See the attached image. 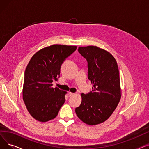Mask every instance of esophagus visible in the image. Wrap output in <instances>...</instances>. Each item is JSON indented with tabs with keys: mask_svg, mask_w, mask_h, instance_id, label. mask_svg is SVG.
I'll list each match as a JSON object with an SVG mask.
<instances>
[{
	"mask_svg": "<svg viewBox=\"0 0 149 149\" xmlns=\"http://www.w3.org/2000/svg\"><path fill=\"white\" fill-rule=\"evenodd\" d=\"M68 94H69V97H71V96H73V95L75 94V93H72V92H69Z\"/></svg>",
	"mask_w": 149,
	"mask_h": 149,
	"instance_id": "obj_1",
	"label": "esophagus"
}]
</instances>
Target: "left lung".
<instances>
[{
  "label": "left lung",
  "mask_w": 149,
  "mask_h": 149,
  "mask_svg": "<svg viewBox=\"0 0 149 149\" xmlns=\"http://www.w3.org/2000/svg\"><path fill=\"white\" fill-rule=\"evenodd\" d=\"M78 51L88 61V79L93 87L92 92L81 93V103L75 113L83 122L93 126L106 121L120 102L118 67L112 55L99 47H79Z\"/></svg>",
  "instance_id": "1"
}]
</instances>
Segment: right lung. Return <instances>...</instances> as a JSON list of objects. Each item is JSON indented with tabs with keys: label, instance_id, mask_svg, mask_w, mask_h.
Segmentation results:
<instances>
[{
	"label": "right lung",
	"instance_id": "obj_1",
	"mask_svg": "<svg viewBox=\"0 0 149 149\" xmlns=\"http://www.w3.org/2000/svg\"><path fill=\"white\" fill-rule=\"evenodd\" d=\"M77 48L76 46L52 45L39 50L26 66L23 86V100L34 119L46 122L56 118L65 102L67 92L52 88L57 81L64 60Z\"/></svg>",
	"mask_w": 149,
	"mask_h": 149
}]
</instances>
